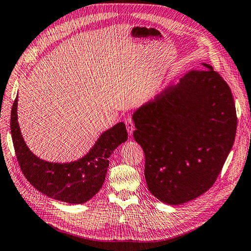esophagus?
Listing matches in <instances>:
<instances>
[{"label": "esophagus", "mask_w": 251, "mask_h": 251, "mask_svg": "<svg viewBox=\"0 0 251 251\" xmlns=\"http://www.w3.org/2000/svg\"><path fill=\"white\" fill-rule=\"evenodd\" d=\"M125 124H126L127 131H128V134H129V135H131L132 132H134V130H135L134 122H132V120L130 119V117H128V119H126V120H125Z\"/></svg>", "instance_id": "obj_1"}]
</instances>
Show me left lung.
<instances>
[{"label":"left lung","mask_w":251,"mask_h":251,"mask_svg":"<svg viewBox=\"0 0 251 251\" xmlns=\"http://www.w3.org/2000/svg\"><path fill=\"white\" fill-rule=\"evenodd\" d=\"M202 68L132 115L148 189L168 204L185 203L212 187L236 135L232 91L212 66L202 63Z\"/></svg>","instance_id":"left-lung-1"}]
</instances>
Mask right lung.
Instances as JSON below:
<instances>
[{
    "instance_id": "right-lung-1",
    "label": "right lung",
    "mask_w": 251,
    "mask_h": 251,
    "mask_svg": "<svg viewBox=\"0 0 251 251\" xmlns=\"http://www.w3.org/2000/svg\"><path fill=\"white\" fill-rule=\"evenodd\" d=\"M17 98L11 112L15 153L25 177L48 197L67 203H83L98 194L104 183L109 158L128 138L124 123L105 130L88 153L70 163H53L34 155L25 142L17 121Z\"/></svg>"
}]
</instances>
